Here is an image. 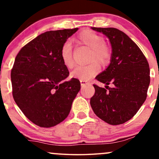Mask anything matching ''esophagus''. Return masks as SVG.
<instances>
[{"mask_svg": "<svg viewBox=\"0 0 159 159\" xmlns=\"http://www.w3.org/2000/svg\"><path fill=\"white\" fill-rule=\"evenodd\" d=\"M80 83H81V85L82 86V87H83V86L88 84H90L88 81H80Z\"/></svg>", "mask_w": 159, "mask_h": 159, "instance_id": "1", "label": "esophagus"}]
</instances>
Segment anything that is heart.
<instances>
[{
  "instance_id": "obj_1",
  "label": "heart",
  "mask_w": 159,
  "mask_h": 159,
  "mask_svg": "<svg viewBox=\"0 0 159 159\" xmlns=\"http://www.w3.org/2000/svg\"><path fill=\"white\" fill-rule=\"evenodd\" d=\"M76 40L92 50L91 61L95 60L102 64H107L109 63L111 57V51L107 45L104 44L105 40L101 36L91 30H87L80 33ZM61 57L66 67L71 69L74 66L72 45L70 42H66L63 45L61 49ZM98 70L99 66L96 61H93L87 66L76 67L71 73V76L81 81H88L97 73Z\"/></svg>"
}]
</instances>
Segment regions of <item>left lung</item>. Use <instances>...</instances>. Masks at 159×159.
Here are the masks:
<instances>
[{"label":"left lung","instance_id":"8db88e82","mask_svg":"<svg viewBox=\"0 0 159 159\" xmlns=\"http://www.w3.org/2000/svg\"><path fill=\"white\" fill-rule=\"evenodd\" d=\"M102 33L110 41L111 63L96 79L108 91L93 84L90 105L95 114L111 125L132 119L145 102L150 82L149 66L145 56L125 33L114 27H91ZM111 83L113 88H108Z\"/></svg>","mask_w":159,"mask_h":159}]
</instances>
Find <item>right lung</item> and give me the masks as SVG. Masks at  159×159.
<instances>
[{"label": "right lung", "mask_w": 159, "mask_h": 159, "mask_svg": "<svg viewBox=\"0 0 159 159\" xmlns=\"http://www.w3.org/2000/svg\"><path fill=\"white\" fill-rule=\"evenodd\" d=\"M78 30L43 33L25 45L15 59L12 96L27 119L40 127L63 121L81 89L79 80L65 81L69 72L61 57L63 45Z\"/></svg>", "instance_id": "1"}]
</instances>
